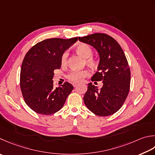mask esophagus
Returning <instances> with one entry per match:
<instances>
[{"instance_id":"esophagus-1","label":"esophagus","mask_w":155,"mask_h":155,"mask_svg":"<svg viewBox=\"0 0 155 155\" xmlns=\"http://www.w3.org/2000/svg\"><path fill=\"white\" fill-rule=\"evenodd\" d=\"M77 86V84H73V87H76Z\"/></svg>"}]
</instances>
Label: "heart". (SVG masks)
<instances>
[{"label":"heart","instance_id":"1","mask_svg":"<svg viewBox=\"0 0 155 155\" xmlns=\"http://www.w3.org/2000/svg\"><path fill=\"white\" fill-rule=\"evenodd\" d=\"M75 51L78 55L85 59V63L89 67L92 68L97 67V62L95 58H91L93 55V50L89 45L86 44H81L76 47ZM67 58L68 54L65 51L62 54L61 56V64L62 66H65L67 63ZM89 74V73L87 71H72L68 75V78L74 83H81L83 80V78L88 77Z\"/></svg>","mask_w":155,"mask_h":155}]
</instances>
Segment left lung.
I'll return each instance as SVG.
<instances>
[{
  "label": "left lung",
  "instance_id": "8db88e82",
  "mask_svg": "<svg viewBox=\"0 0 155 155\" xmlns=\"http://www.w3.org/2000/svg\"><path fill=\"white\" fill-rule=\"evenodd\" d=\"M78 40L91 45L97 51L99 62L92 81H103L101 89L88 84L84 95L87 107L99 116L114 114L122 107L128 95L130 71L123 50L116 39L105 33H94Z\"/></svg>",
  "mask_w": 155,
  "mask_h": 155
}]
</instances>
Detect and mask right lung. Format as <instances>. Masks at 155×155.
<instances>
[{
    "label": "right lung",
    "mask_w": 155,
    "mask_h": 155,
    "mask_svg": "<svg viewBox=\"0 0 155 155\" xmlns=\"http://www.w3.org/2000/svg\"><path fill=\"white\" fill-rule=\"evenodd\" d=\"M78 40L51 38L39 42L30 49L23 60L20 87L26 104L39 114L50 115L61 109L73 86L66 82L54 87V71L61 67V56Z\"/></svg>",
    "instance_id": "obj_1"
}]
</instances>
